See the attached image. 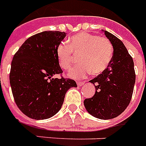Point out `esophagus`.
Listing matches in <instances>:
<instances>
[{"label":"esophagus","mask_w":146,"mask_h":146,"mask_svg":"<svg viewBox=\"0 0 146 146\" xmlns=\"http://www.w3.org/2000/svg\"><path fill=\"white\" fill-rule=\"evenodd\" d=\"M85 82H80V81H78L77 82V85H79V86H82V85H84L85 84Z\"/></svg>","instance_id":"obj_1"}]
</instances>
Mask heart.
Wrapping results in <instances>:
<instances>
[{"mask_svg": "<svg viewBox=\"0 0 146 146\" xmlns=\"http://www.w3.org/2000/svg\"><path fill=\"white\" fill-rule=\"evenodd\" d=\"M113 54L112 42L106 37L82 32L71 36L67 46L59 45L56 49L59 66L69 70L79 57V64L70 73L74 79H84L88 74L99 75L110 65Z\"/></svg>", "mask_w": 146, "mask_h": 146, "instance_id": "b5f03b06", "label": "heart"}]
</instances>
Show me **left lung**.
<instances>
[{
  "mask_svg": "<svg viewBox=\"0 0 146 146\" xmlns=\"http://www.w3.org/2000/svg\"><path fill=\"white\" fill-rule=\"evenodd\" d=\"M112 42L113 55L110 65L102 73L91 80L96 92L84 100L85 109L96 118L111 119L121 115L131 100L136 73L132 57L121 40L105 31Z\"/></svg>",
  "mask_w": 146,
  "mask_h": 146,
  "instance_id": "obj_1",
  "label": "left lung"
}]
</instances>
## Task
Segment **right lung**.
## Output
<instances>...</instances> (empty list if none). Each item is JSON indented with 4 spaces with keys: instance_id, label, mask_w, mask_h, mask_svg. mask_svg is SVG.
I'll return each mask as SVG.
<instances>
[{
    "instance_id": "add662e5",
    "label": "right lung",
    "mask_w": 146,
    "mask_h": 146,
    "mask_svg": "<svg viewBox=\"0 0 146 146\" xmlns=\"http://www.w3.org/2000/svg\"><path fill=\"white\" fill-rule=\"evenodd\" d=\"M65 32L46 31L25 41L14 54L9 82L14 100L28 117L36 120L51 118L61 110L66 92L77 87L74 80L62 76L56 49ZM60 74L61 78L52 76Z\"/></svg>"
}]
</instances>
